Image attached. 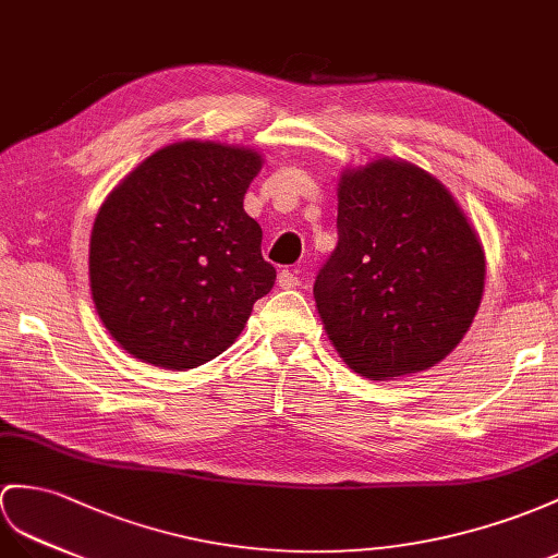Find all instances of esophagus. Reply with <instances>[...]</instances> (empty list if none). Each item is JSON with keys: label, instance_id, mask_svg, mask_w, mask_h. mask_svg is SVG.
Segmentation results:
<instances>
[{"label": "esophagus", "instance_id": "obj_1", "mask_svg": "<svg viewBox=\"0 0 558 558\" xmlns=\"http://www.w3.org/2000/svg\"><path fill=\"white\" fill-rule=\"evenodd\" d=\"M301 283H303V279L295 269H281L279 271V287L281 289H298Z\"/></svg>", "mask_w": 558, "mask_h": 558}]
</instances>
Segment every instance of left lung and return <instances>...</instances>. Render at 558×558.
<instances>
[{
	"label": "left lung",
	"instance_id": "8db88e82",
	"mask_svg": "<svg viewBox=\"0 0 558 558\" xmlns=\"http://www.w3.org/2000/svg\"><path fill=\"white\" fill-rule=\"evenodd\" d=\"M336 227L315 303L350 369L388 381L450 355L478 312L485 253L445 184L392 158L345 170Z\"/></svg>",
	"mask_w": 558,
	"mask_h": 558
}]
</instances>
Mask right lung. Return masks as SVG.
<instances>
[{"label":"right lung","mask_w":558,"mask_h":558,"mask_svg":"<svg viewBox=\"0 0 558 558\" xmlns=\"http://www.w3.org/2000/svg\"><path fill=\"white\" fill-rule=\"evenodd\" d=\"M263 168L253 148L177 142L158 148L101 203L89 239V287L116 343L184 372L236 341L275 287L263 229L243 196Z\"/></svg>","instance_id":"obj_1"}]
</instances>
